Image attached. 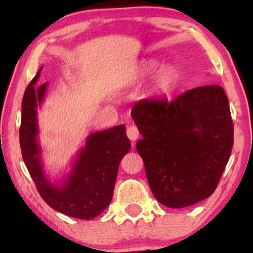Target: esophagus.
Returning a JSON list of instances; mask_svg holds the SVG:
<instances>
[{"label":"esophagus","mask_w":253,"mask_h":253,"mask_svg":"<svg viewBox=\"0 0 253 253\" xmlns=\"http://www.w3.org/2000/svg\"><path fill=\"white\" fill-rule=\"evenodd\" d=\"M127 136L129 138L130 141H135L136 139L139 138V129L138 127L134 126V125H130V126L127 127Z\"/></svg>","instance_id":"34e87169"}]
</instances>
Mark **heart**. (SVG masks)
I'll list each match as a JSON object with an SVG mask.
<instances>
[{
    "mask_svg": "<svg viewBox=\"0 0 253 253\" xmlns=\"http://www.w3.org/2000/svg\"><path fill=\"white\" fill-rule=\"evenodd\" d=\"M156 66L155 63H147L141 68L143 72H150ZM179 80V74L173 66H163L157 71L155 78H153L152 88L158 94H167L172 90Z\"/></svg>",
    "mask_w": 253,
    "mask_h": 253,
    "instance_id": "heart-1",
    "label": "heart"
}]
</instances>
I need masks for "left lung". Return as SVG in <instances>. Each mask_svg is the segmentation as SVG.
<instances>
[{
    "mask_svg": "<svg viewBox=\"0 0 253 253\" xmlns=\"http://www.w3.org/2000/svg\"><path fill=\"white\" fill-rule=\"evenodd\" d=\"M130 114L143 135L136 151L157 201L183 208L214 193L233 146V121L221 86H197L172 101L144 98Z\"/></svg>",
    "mask_w": 253,
    "mask_h": 253,
    "instance_id": "8db88e82",
    "label": "left lung"
}]
</instances>
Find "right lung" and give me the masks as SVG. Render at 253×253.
I'll use <instances>...</instances> for the list:
<instances>
[{
	"instance_id": "right-lung-1",
	"label": "right lung",
	"mask_w": 253,
	"mask_h": 253,
	"mask_svg": "<svg viewBox=\"0 0 253 253\" xmlns=\"http://www.w3.org/2000/svg\"><path fill=\"white\" fill-rule=\"evenodd\" d=\"M40 70L28 84L22 98L19 132L22 158L40 196L50 207L77 219H94L112 201L119 164L130 149L126 128L125 125H119L90 134L70 176L62 185L51 183L42 171L37 143V106L42 102L47 86V83L36 86Z\"/></svg>"
}]
</instances>
